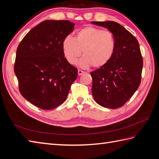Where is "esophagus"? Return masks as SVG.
Returning a JSON list of instances; mask_svg holds the SVG:
<instances>
[{"instance_id":"esophagus-1","label":"esophagus","mask_w":159,"mask_h":159,"mask_svg":"<svg viewBox=\"0 0 159 159\" xmlns=\"http://www.w3.org/2000/svg\"><path fill=\"white\" fill-rule=\"evenodd\" d=\"M83 73H84V72H83V71H82V70H78V75H79V76L82 75Z\"/></svg>"}]
</instances>
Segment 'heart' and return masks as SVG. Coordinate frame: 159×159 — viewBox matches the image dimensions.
<instances>
[{"label": "heart", "mask_w": 159, "mask_h": 159, "mask_svg": "<svg viewBox=\"0 0 159 159\" xmlns=\"http://www.w3.org/2000/svg\"><path fill=\"white\" fill-rule=\"evenodd\" d=\"M64 56L70 64L78 61L81 53L84 57L80 66L102 68L112 60L116 49V41L112 32L93 26H86L77 32L75 39L65 38L62 43Z\"/></svg>", "instance_id": "obj_1"}]
</instances>
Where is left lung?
Listing matches in <instances>:
<instances>
[{
	"label": "left lung",
	"instance_id": "obj_1",
	"mask_svg": "<svg viewBox=\"0 0 159 159\" xmlns=\"http://www.w3.org/2000/svg\"><path fill=\"white\" fill-rule=\"evenodd\" d=\"M112 33L114 54L108 64L91 72V92L99 105L116 109L123 106L141 83L143 59L138 40L123 25L112 21H92Z\"/></svg>",
	"mask_w": 159,
	"mask_h": 159
}]
</instances>
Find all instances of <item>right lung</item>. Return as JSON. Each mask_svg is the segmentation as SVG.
Instances as JSON below:
<instances>
[{
    "label": "right lung",
    "mask_w": 159,
    "mask_h": 159,
    "mask_svg": "<svg viewBox=\"0 0 159 159\" xmlns=\"http://www.w3.org/2000/svg\"><path fill=\"white\" fill-rule=\"evenodd\" d=\"M68 20H45L30 30L16 51L14 72L25 99L43 110L66 100L77 68L64 57L62 43L73 31Z\"/></svg>",
    "instance_id": "obj_1"
}]
</instances>
